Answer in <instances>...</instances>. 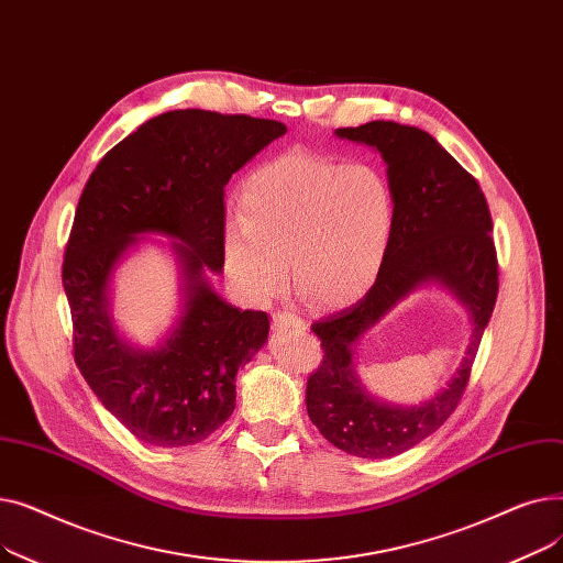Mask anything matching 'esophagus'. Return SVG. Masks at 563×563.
<instances>
[{
	"instance_id": "34e87169",
	"label": "esophagus",
	"mask_w": 563,
	"mask_h": 563,
	"mask_svg": "<svg viewBox=\"0 0 563 563\" xmlns=\"http://www.w3.org/2000/svg\"><path fill=\"white\" fill-rule=\"evenodd\" d=\"M272 323H274V329L276 331H306L308 329V323L299 317V314H294V312H287V310H278V312H274V317H272Z\"/></svg>"
}]
</instances>
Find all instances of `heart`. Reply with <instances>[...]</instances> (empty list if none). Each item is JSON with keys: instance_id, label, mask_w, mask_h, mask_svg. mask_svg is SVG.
<instances>
[{"instance_id": "1", "label": "heart", "mask_w": 563, "mask_h": 563, "mask_svg": "<svg viewBox=\"0 0 563 563\" xmlns=\"http://www.w3.org/2000/svg\"><path fill=\"white\" fill-rule=\"evenodd\" d=\"M395 221V187L378 166L289 151L244 183L242 217L225 225V274L264 303L283 289L289 262L310 303L344 308L378 280Z\"/></svg>"}]
</instances>
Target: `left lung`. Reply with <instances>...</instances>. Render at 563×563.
Listing matches in <instances>:
<instances>
[{"mask_svg": "<svg viewBox=\"0 0 563 563\" xmlns=\"http://www.w3.org/2000/svg\"><path fill=\"white\" fill-rule=\"evenodd\" d=\"M335 134L367 143L386 159L397 221L374 287L356 306L310 327L321 340L323 361L308 378L306 406L312 424L338 450L358 459H390L445 424L467 388L499 289L493 219L479 183L424 130L372 121ZM429 279L452 288L476 323L462 369L445 391L420 407L378 402L355 378V344L406 292Z\"/></svg>", "mask_w": 563, "mask_h": 563, "instance_id": "obj_1", "label": "left lung"}]
</instances>
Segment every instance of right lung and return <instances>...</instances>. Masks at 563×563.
Wrapping results in <instances>:
<instances>
[{
    "label": "right lung",
    "mask_w": 563,
    "mask_h": 563,
    "mask_svg": "<svg viewBox=\"0 0 563 563\" xmlns=\"http://www.w3.org/2000/svg\"><path fill=\"white\" fill-rule=\"evenodd\" d=\"M287 128L269 118L177 109L145 121L100 159L81 191L64 257L75 363L102 406L153 448H187L234 410V376L262 349L269 317L232 308L205 283L223 269L225 185ZM141 231L180 239L188 301L153 352L114 335L106 287Z\"/></svg>",
    "instance_id": "obj_1"
}]
</instances>
